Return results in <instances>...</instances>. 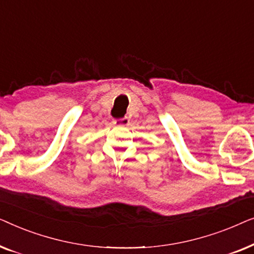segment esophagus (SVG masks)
I'll return each mask as SVG.
<instances>
[{
  "label": "esophagus",
  "mask_w": 254,
  "mask_h": 254,
  "mask_svg": "<svg viewBox=\"0 0 254 254\" xmlns=\"http://www.w3.org/2000/svg\"><path fill=\"white\" fill-rule=\"evenodd\" d=\"M113 124L116 125V126H127V125L129 124V118L125 117L121 118V119H116L113 121Z\"/></svg>",
  "instance_id": "1"
}]
</instances>
